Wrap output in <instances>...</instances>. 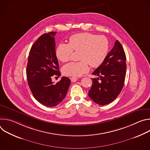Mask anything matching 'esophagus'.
Returning <instances> with one entry per match:
<instances>
[{"label":"esophagus","instance_id":"34e87169","mask_svg":"<svg viewBox=\"0 0 150 150\" xmlns=\"http://www.w3.org/2000/svg\"><path fill=\"white\" fill-rule=\"evenodd\" d=\"M77 79H78V78L76 77H72V78H71V80L73 82H76L77 81Z\"/></svg>","mask_w":150,"mask_h":150}]
</instances>
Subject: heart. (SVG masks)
Returning <instances> with one entry per match:
<instances>
[{
  "mask_svg": "<svg viewBox=\"0 0 150 150\" xmlns=\"http://www.w3.org/2000/svg\"><path fill=\"white\" fill-rule=\"evenodd\" d=\"M109 41L105 36L88 33L75 34L69 38V44L60 43L56 50V56L62 62L70 60L74 51H79V62H72L64 66L63 74L70 76H81L90 70V65L96 68L101 65L108 56Z\"/></svg>",
  "mask_w": 150,
  "mask_h": 150,
  "instance_id": "1",
  "label": "heart"
}]
</instances>
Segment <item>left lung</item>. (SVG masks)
<instances>
[{"instance_id": "left-lung-1", "label": "left lung", "mask_w": 150, "mask_h": 150, "mask_svg": "<svg viewBox=\"0 0 150 150\" xmlns=\"http://www.w3.org/2000/svg\"><path fill=\"white\" fill-rule=\"evenodd\" d=\"M126 55L120 42L116 40L113 48L93 75V85L88 91L89 97L96 103L104 105L113 101L121 92L126 71Z\"/></svg>"}]
</instances>
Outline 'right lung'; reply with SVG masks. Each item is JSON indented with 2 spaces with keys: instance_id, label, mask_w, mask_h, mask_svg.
I'll return each instance as SVG.
<instances>
[{
  "instance_id": "right-lung-1",
  "label": "right lung",
  "mask_w": 150,
  "mask_h": 150,
  "mask_svg": "<svg viewBox=\"0 0 150 150\" xmlns=\"http://www.w3.org/2000/svg\"><path fill=\"white\" fill-rule=\"evenodd\" d=\"M56 32L41 35L32 46L28 56L26 73L29 87L34 97L47 107L58 105L67 94L69 78L63 76L54 83L53 75L60 76L55 52Z\"/></svg>"
}]
</instances>
